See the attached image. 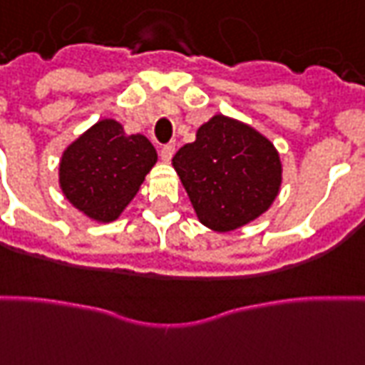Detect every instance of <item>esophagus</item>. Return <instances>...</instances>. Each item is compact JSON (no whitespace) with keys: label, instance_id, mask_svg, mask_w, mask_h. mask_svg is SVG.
Wrapping results in <instances>:
<instances>
[{"label":"esophagus","instance_id":"1","mask_svg":"<svg viewBox=\"0 0 365 365\" xmlns=\"http://www.w3.org/2000/svg\"><path fill=\"white\" fill-rule=\"evenodd\" d=\"M174 153H175V143H166V145H162L160 147V158L164 162L172 160Z\"/></svg>","mask_w":365,"mask_h":365}]
</instances>
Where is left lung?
I'll return each instance as SVG.
<instances>
[{
  "mask_svg": "<svg viewBox=\"0 0 365 365\" xmlns=\"http://www.w3.org/2000/svg\"><path fill=\"white\" fill-rule=\"evenodd\" d=\"M172 164L199 220L217 232L236 230L263 215L282 180L272 143L226 115L203 123Z\"/></svg>",
  "mask_w": 365,
  "mask_h": 365,
  "instance_id": "obj_1",
  "label": "left lung"
}]
</instances>
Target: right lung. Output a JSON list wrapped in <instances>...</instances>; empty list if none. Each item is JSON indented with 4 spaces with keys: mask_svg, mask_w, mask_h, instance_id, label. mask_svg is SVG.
<instances>
[{
    "mask_svg": "<svg viewBox=\"0 0 365 365\" xmlns=\"http://www.w3.org/2000/svg\"><path fill=\"white\" fill-rule=\"evenodd\" d=\"M155 162L156 150L145 135H125L118 121L102 120L67 147L59 183L73 207L110 222L133 199Z\"/></svg>",
    "mask_w": 365,
    "mask_h": 365,
    "instance_id": "1",
    "label": "right lung"
}]
</instances>
